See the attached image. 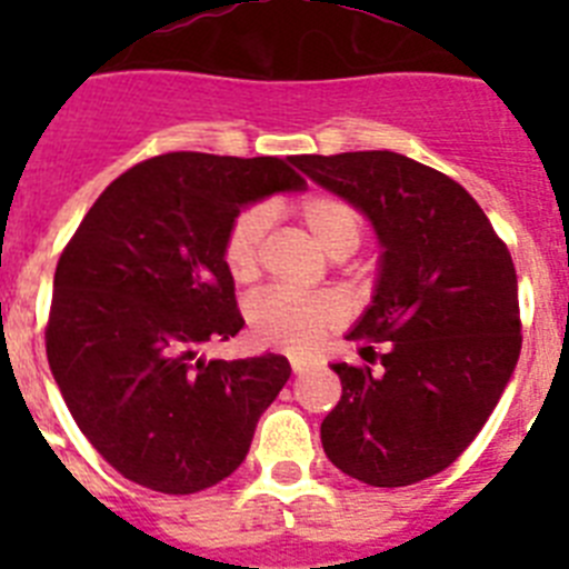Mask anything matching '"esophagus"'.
<instances>
[{
    "label": "esophagus",
    "instance_id": "34e87169",
    "mask_svg": "<svg viewBox=\"0 0 569 569\" xmlns=\"http://www.w3.org/2000/svg\"><path fill=\"white\" fill-rule=\"evenodd\" d=\"M290 367H293V373H296V376L308 373V370H310V365H305V361H293V365H290Z\"/></svg>",
    "mask_w": 569,
    "mask_h": 569
}]
</instances>
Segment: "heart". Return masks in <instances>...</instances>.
Here are the masks:
<instances>
[{"label":"heart","instance_id":"heart-1","mask_svg":"<svg viewBox=\"0 0 569 569\" xmlns=\"http://www.w3.org/2000/svg\"><path fill=\"white\" fill-rule=\"evenodd\" d=\"M299 219L310 236L333 259L353 253L361 241V216L350 202L333 193H310L299 202ZM270 210L253 204L228 224L222 239V261L230 279L248 284L259 276ZM248 328L256 345L284 353H313L325 333L345 321V305L330 293H293L264 290L248 301Z\"/></svg>","mask_w":569,"mask_h":569}]
</instances>
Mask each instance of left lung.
<instances>
[{
    "instance_id": "obj_1",
    "label": "left lung",
    "mask_w": 569,
    "mask_h": 569,
    "mask_svg": "<svg viewBox=\"0 0 569 569\" xmlns=\"http://www.w3.org/2000/svg\"><path fill=\"white\" fill-rule=\"evenodd\" d=\"M290 162L356 204L385 248L373 305L347 333L367 365H333L341 399L321 421L325 453L370 487L430 479L479 436L519 361L510 250L459 182L393 150Z\"/></svg>"
}]
</instances>
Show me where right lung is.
Returning a JSON list of instances; mask_svg holds the SVG:
<instances>
[{"label":"right lung","instance_id":"1","mask_svg":"<svg viewBox=\"0 0 569 569\" xmlns=\"http://www.w3.org/2000/svg\"><path fill=\"white\" fill-rule=\"evenodd\" d=\"M305 179L276 156L164 153L124 170L59 256L44 347L70 416L113 470L168 496L219 485L273 405L284 356L202 359L241 330L222 239Z\"/></svg>","mask_w":569,"mask_h":569}]
</instances>
